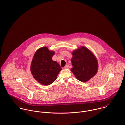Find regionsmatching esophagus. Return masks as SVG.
I'll use <instances>...</instances> for the list:
<instances>
[{
  "label": "esophagus",
  "mask_w": 125,
  "mask_h": 125,
  "mask_svg": "<svg viewBox=\"0 0 125 125\" xmlns=\"http://www.w3.org/2000/svg\"><path fill=\"white\" fill-rule=\"evenodd\" d=\"M63 68L64 69H68L69 68V65L68 64H66Z\"/></svg>",
  "instance_id": "obj_1"
}]
</instances>
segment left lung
<instances>
[{
    "mask_svg": "<svg viewBox=\"0 0 125 125\" xmlns=\"http://www.w3.org/2000/svg\"><path fill=\"white\" fill-rule=\"evenodd\" d=\"M71 71L77 79L85 82L93 77L98 70V62L87 48L82 46L72 52Z\"/></svg>",
    "mask_w": 125,
    "mask_h": 125,
    "instance_id": "8db88e82",
    "label": "left lung"
}]
</instances>
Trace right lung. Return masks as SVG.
Wrapping results in <instances>:
<instances>
[{
    "label": "right lung",
    "instance_id": "right-lung-1",
    "mask_svg": "<svg viewBox=\"0 0 125 125\" xmlns=\"http://www.w3.org/2000/svg\"><path fill=\"white\" fill-rule=\"evenodd\" d=\"M55 54L47 47L39 49L35 53L31 65V71L34 78L40 83L48 85L57 79L61 67L58 63L53 61Z\"/></svg>",
    "mask_w": 125,
    "mask_h": 125
}]
</instances>
